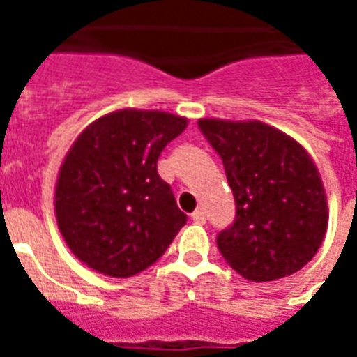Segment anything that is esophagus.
<instances>
[{"label":"esophagus","instance_id":"obj_1","mask_svg":"<svg viewBox=\"0 0 357 357\" xmlns=\"http://www.w3.org/2000/svg\"><path fill=\"white\" fill-rule=\"evenodd\" d=\"M191 220H193L195 224H206V214L202 210H195L193 214H191Z\"/></svg>","mask_w":357,"mask_h":357}]
</instances>
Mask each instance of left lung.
<instances>
[{"label":"left lung","instance_id":"8db88e82","mask_svg":"<svg viewBox=\"0 0 357 357\" xmlns=\"http://www.w3.org/2000/svg\"><path fill=\"white\" fill-rule=\"evenodd\" d=\"M224 162L235 220L218 233L220 252L250 281H273L306 266L327 229V201L312 158L262 122L199 120Z\"/></svg>","mask_w":357,"mask_h":357}]
</instances>
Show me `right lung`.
I'll use <instances>...</instances> for the list:
<instances>
[{
	"label": "right lung",
	"mask_w": 357,
	"mask_h": 357,
	"mask_svg": "<svg viewBox=\"0 0 357 357\" xmlns=\"http://www.w3.org/2000/svg\"><path fill=\"white\" fill-rule=\"evenodd\" d=\"M187 120L160 110H116L74 141L61 166L55 214L66 245L110 277H132L160 258L185 225L158 176L162 149Z\"/></svg>",
	"instance_id": "1"
}]
</instances>
